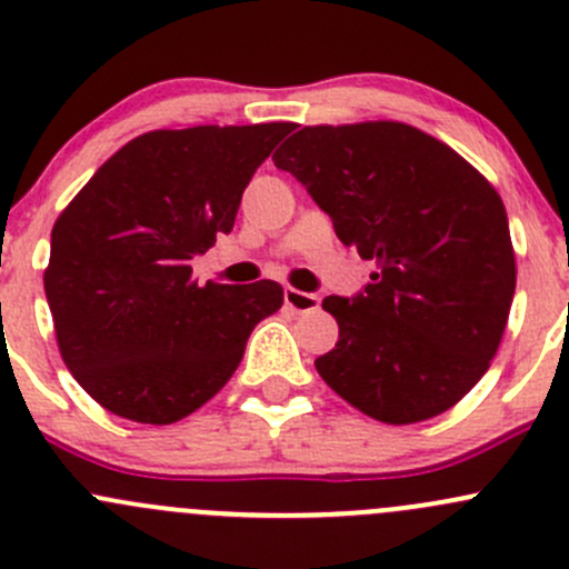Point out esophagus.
I'll list each match as a JSON object with an SVG mask.
<instances>
[{
	"instance_id": "obj_1",
	"label": "esophagus",
	"mask_w": 569,
	"mask_h": 569,
	"mask_svg": "<svg viewBox=\"0 0 569 569\" xmlns=\"http://www.w3.org/2000/svg\"><path fill=\"white\" fill-rule=\"evenodd\" d=\"M283 302H286V308H291L295 313H313L319 308V297L317 295H308V291L291 289V286L283 291Z\"/></svg>"
}]
</instances>
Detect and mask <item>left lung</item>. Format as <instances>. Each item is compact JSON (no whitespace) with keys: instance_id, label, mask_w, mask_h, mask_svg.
Instances as JSON below:
<instances>
[{"instance_id":"8db88e82","label":"left lung","mask_w":569,"mask_h":569,"mask_svg":"<svg viewBox=\"0 0 569 569\" xmlns=\"http://www.w3.org/2000/svg\"><path fill=\"white\" fill-rule=\"evenodd\" d=\"M272 162L377 267L363 291L321 302L338 321L336 347L317 358L321 380L386 423L455 407L490 369L518 280L490 181L446 142L393 120L306 126Z\"/></svg>"}]
</instances>
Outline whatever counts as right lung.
Listing matches in <instances>:
<instances>
[{
  "mask_svg": "<svg viewBox=\"0 0 569 569\" xmlns=\"http://www.w3.org/2000/svg\"><path fill=\"white\" fill-rule=\"evenodd\" d=\"M291 123L148 131L109 157L51 228L46 300L60 355L101 407L173 423L237 371L252 327L283 306L274 280H192L231 233L242 192Z\"/></svg>",
  "mask_w": 569,
  "mask_h": 569,
  "instance_id": "obj_1",
  "label": "right lung"
}]
</instances>
